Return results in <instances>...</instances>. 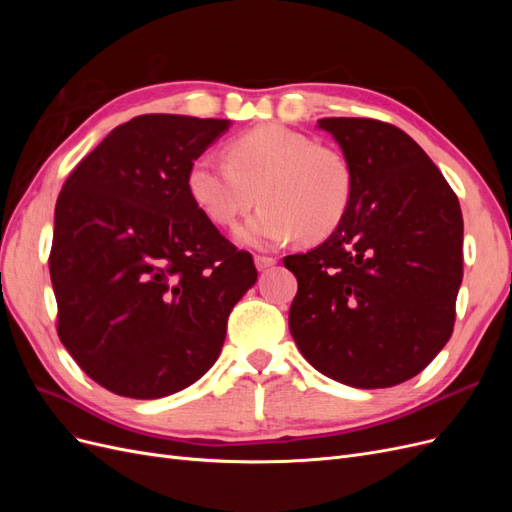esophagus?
Returning a JSON list of instances; mask_svg holds the SVG:
<instances>
[{
  "instance_id": "34e87169",
  "label": "esophagus",
  "mask_w": 512,
  "mask_h": 512,
  "mask_svg": "<svg viewBox=\"0 0 512 512\" xmlns=\"http://www.w3.org/2000/svg\"><path fill=\"white\" fill-rule=\"evenodd\" d=\"M254 260H256V267H258L260 271H265V269L273 267L275 262H277V258H273V256H265V254H258Z\"/></svg>"
}]
</instances>
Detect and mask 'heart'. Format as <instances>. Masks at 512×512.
<instances>
[{
    "instance_id": "obj_1",
    "label": "heart",
    "mask_w": 512,
    "mask_h": 512,
    "mask_svg": "<svg viewBox=\"0 0 512 512\" xmlns=\"http://www.w3.org/2000/svg\"><path fill=\"white\" fill-rule=\"evenodd\" d=\"M188 192L209 222L230 228L262 203L239 230L247 245L271 247L301 232L327 239L344 222L354 194L352 166L339 149L277 123L256 126L226 145V162L198 158Z\"/></svg>"
}]
</instances>
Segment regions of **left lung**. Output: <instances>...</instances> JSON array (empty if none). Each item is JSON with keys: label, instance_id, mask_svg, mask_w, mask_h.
<instances>
[{"label": "left lung", "instance_id": "1", "mask_svg": "<svg viewBox=\"0 0 512 512\" xmlns=\"http://www.w3.org/2000/svg\"><path fill=\"white\" fill-rule=\"evenodd\" d=\"M352 166L344 222L307 254L284 258L299 290L288 327L324 376L356 389L414 378L451 339L463 277L457 194L391 123L327 117Z\"/></svg>", "mask_w": 512, "mask_h": 512}]
</instances>
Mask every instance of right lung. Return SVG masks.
I'll return each instance as SVG.
<instances>
[{
	"label": "right lung",
	"mask_w": 512,
	"mask_h": 512,
	"mask_svg": "<svg viewBox=\"0 0 512 512\" xmlns=\"http://www.w3.org/2000/svg\"><path fill=\"white\" fill-rule=\"evenodd\" d=\"M228 119L138 115L76 164L55 205L49 271L57 335L111 393L158 399L220 356L230 309L254 286L188 192V170Z\"/></svg>",
	"instance_id": "1"
}]
</instances>
